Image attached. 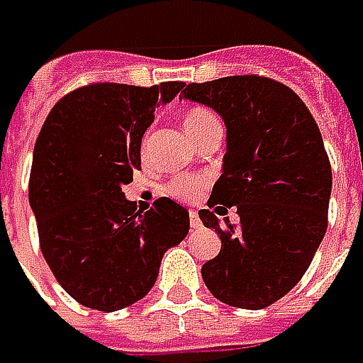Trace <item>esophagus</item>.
I'll list each match as a JSON object with an SVG mask.
<instances>
[{
	"instance_id": "1",
	"label": "esophagus",
	"mask_w": 363,
	"mask_h": 363,
	"mask_svg": "<svg viewBox=\"0 0 363 363\" xmlns=\"http://www.w3.org/2000/svg\"><path fill=\"white\" fill-rule=\"evenodd\" d=\"M190 225L191 228H202V220H200V216H198L196 210H190Z\"/></svg>"
}]
</instances>
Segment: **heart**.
Here are the masks:
<instances>
[{
  "mask_svg": "<svg viewBox=\"0 0 363 363\" xmlns=\"http://www.w3.org/2000/svg\"><path fill=\"white\" fill-rule=\"evenodd\" d=\"M184 122H186V128L190 130V135H194L196 130L208 126L212 122H218V120L206 108H191L190 112L186 114ZM140 151H143L145 157L151 151V130H147L145 136H143ZM202 188H204V179L202 177H196V175H177V177H173L172 182L165 186V191L172 198L179 200V202H191V200H196L200 196Z\"/></svg>",
  "mask_w": 363,
  "mask_h": 363,
  "instance_id": "heart-1",
  "label": "heart"
}]
</instances>
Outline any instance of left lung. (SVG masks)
Returning <instances> with one entry per match:
<instances>
[{"label": "left lung", "instance_id": "left-lung-1", "mask_svg": "<svg viewBox=\"0 0 363 363\" xmlns=\"http://www.w3.org/2000/svg\"><path fill=\"white\" fill-rule=\"evenodd\" d=\"M184 98L216 110L227 124L223 175L200 210L220 237V253L202 265L214 298L259 311L286 296L327 230L331 163L317 122L284 83L233 75L188 83ZM235 206L240 223L226 212Z\"/></svg>", "mask_w": 363, "mask_h": 363}]
</instances>
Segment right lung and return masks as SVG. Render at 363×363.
<instances>
[{
    "instance_id": "add662e5",
    "label": "right lung",
    "mask_w": 363,
    "mask_h": 363,
    "mask_svg": "<svg viewBox=\"0 0 363 363\" xmlns=\"http://www.w3.org/2000/svg\"><path fill=\"white\" fill-rule=\"evenodd\" d=\"M182 87L83 85L52 106L36 138L28 200L40 251L65 292L87 308L114 313L145 298L163 253L190 230L188 210L169 198L143 212L122 191L140 169L155 108Z\"/></svg>"
}]
</instances>
